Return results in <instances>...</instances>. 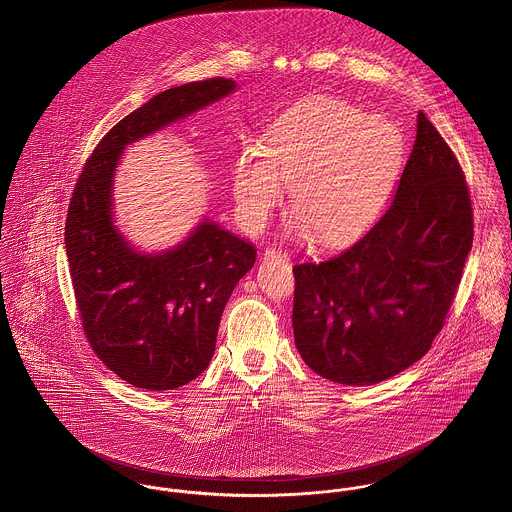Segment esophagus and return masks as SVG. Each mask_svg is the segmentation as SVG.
<instances>
[{
  "instance_id": "esophagus-1",
  "label": "esophagus",
  "mask_w": 512,
  "mask_h": 512,
  "mask_svg": "<svg viewBox=\"0 0 512 512\" xmlns=\"http://www.w3.org/2000/svg\"><path fill=\"white\" fill-rule=\"evenodd\" d=\"M263 255H265L267 259H276V261H288V259H290L288 251H284L282 247H267Z\"/></svg>"
}]
</instances>
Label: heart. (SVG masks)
I'll return each instance as SVG.
<instances>
[{
    "instance_id": "1",
    "label": "heart",
    "mask_w": 512,
    "mask_h": 512,
    "mask_svg": "<svg viewBox=\"0 0 512 512\" xmlns=\"http://www.w3.org/2000/svg\"><path fill=\"white\" fill-rule=\"evenodd\" d=\"M405 142L388 118L335 97H310L269 126L265 148H243L234 171L237 210L251 230L265 226L290 191V210L317 243L366 232L399 179Z\"/></svg>"
}]
</instances>
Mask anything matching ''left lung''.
<instances>
[{"mask_svg":"<svg viewBox=\"0 0 512 512\" xmlns=\"http://www.w3.org/2000/svg\"><path fill=\"white\" fill-rule=\"evenodd\" d=\"M473 243L464 171L425 113L386 214L343 253L294 265L296 349L319 376L372 386L433 345Z\"/></svg>","mask_w":512,"mask_h":512,"instance_id":"1","label":"left lung"}]
</instances>
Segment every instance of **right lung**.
<instances>
[{"mask_svg": "<svg viewBox=\"0 0 512 512\" xmlns=\"http://www.w3.org/2000/svg\"><path fill=\"white\" fill-rule=\"evenodd\" d=\"M234 89L236 81L212 78L161 91L103 136L70 198L64 239L85 337L109 370L142 390H175L208 368L222 312L257 251L210 220L173 249L136 251L113 224L118 159Z\"/></svg>", "mask_w": 512, "mask_h": 512, "instance_id": "add662e5", "label": "right lung"}]
</instances>
